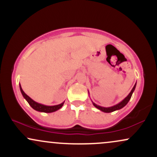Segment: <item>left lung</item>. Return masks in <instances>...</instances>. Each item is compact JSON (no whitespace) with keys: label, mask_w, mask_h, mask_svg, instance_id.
I'll return each instance as SVG.
<instances>
[{"label":"left lung","mask_w":157,"mask_h":157,"mask_svg":"<svg viewBox=\"0 0 157 157\" xmlns=\"http://www.w3.org/2000/svg\"><path fill=\"white\" fill-rule=\"evenodd\" d=\"M136 83H135L134 86V87H133V89L131 91V92L129 93V94L128 95V96L126 97L123 100H122L121 102H119V103L117 104V105L111 106V107L105 108V107H102V106L97 105V104H95L94 102L92 101L93 105H94V107H96L97 109L100 110V111H102V112H105V113H111V112H113V111H117V110L121 109H122V108L124 107V106H125L126 105H127V103H128V102L129 100H130L131 97V96H132V94L134 91L135 88H136Z\"/></svg>","instance_id":"1"}]
</instances>
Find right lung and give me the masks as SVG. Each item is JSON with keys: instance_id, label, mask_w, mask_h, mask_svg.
Wrapping results in <instances>:
<instances>
[{"instance_id": "obj_1", "label": "right lung", "mask_w": 157, "mask_h": 157, "mask_svg": "<svg viewBox=\"0 0 157 157\" xmlns=\"http://www.w3.org/2000/svg\"><path fill=\"white\" fill-rule=\"evenodd\" d=\"M20 89H21V94H22L23 97H24L25 100L28 102V103L29 104L30 106H31L32 109H35V111H40V112H44V113L55 112V111L61 109V108H62V106L63 105V104H64L65 101L63 102L62 103L59 104V105H44V104L38 103V102H35V100H32L31 97H29L28 95H27L23 91L21 85H20Z\"/></svg>"}]
</instances>
